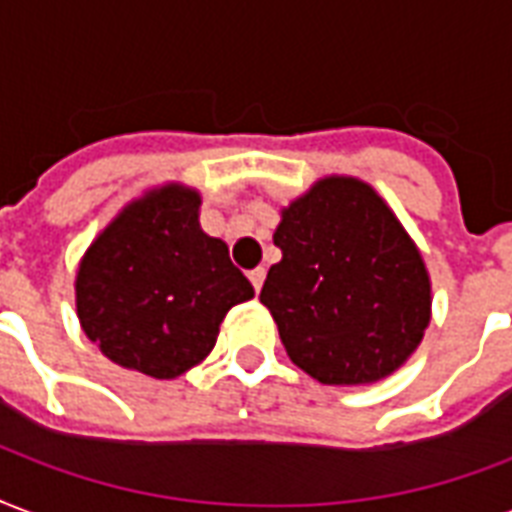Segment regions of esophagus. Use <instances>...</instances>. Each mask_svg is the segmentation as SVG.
I'll return each instance as SVG.
<instances>
[{"label":"esophagus","mask_w":512,"mask_h":512,"mask_svg":"<svg viewBox=\"0 0 512 512\" xmlns=\"http://www.w3.org/2000/svg\"><path fill=\"white\" fill-rule=\"evenodd\" d=\"M249 282H252V287L260 293V287H263V282H266V268H255V271H249Z\"/></svg>","instance_id":"34e87169"}]
</instances>
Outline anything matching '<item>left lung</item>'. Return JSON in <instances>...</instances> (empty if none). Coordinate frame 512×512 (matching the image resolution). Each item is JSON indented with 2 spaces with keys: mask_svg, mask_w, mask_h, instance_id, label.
I'll return each instance as SVG.
<instances>
[{
  "mask_svg": "<svg viewBox=\"0 0 512 512\" xmlns=\"http://www.w3.org/2000/svg\"><path fill=\"white\" fill-rule=\"evenodd\" d=\"M282 260L260 304L290 361L323 385H372L399 372L431 323V279L418 244L380 192L323 176L282 208Z\"/></svg>",
  "mask_w": 512,
  "mask_h": 512,
  "instance_id": "1",
  "label": "left lung"
}]
</instances>
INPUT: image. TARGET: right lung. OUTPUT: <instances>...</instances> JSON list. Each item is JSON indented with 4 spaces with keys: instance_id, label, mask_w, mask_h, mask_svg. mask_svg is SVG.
I'll use <instances>...</instances> for the list:
<instances>
[{
    "instance_id": "add662e5",
    "label": "right lung",
    "mask_w": 512,
    "mask_h": 512,
    "mask_svg": "<svg viewBox=\"0 0 512 512\" xmlns=\"http://www.w3.org/2000/svg\"><path fill=\"white\" fill-rule=\"evenodd\" d=\"M200 192L146 189L102 227L75 274V312L108 361L176 380L214 350L219 325L255 290L222 238L200 227Z\"/></svg>"
}]
</instances>
